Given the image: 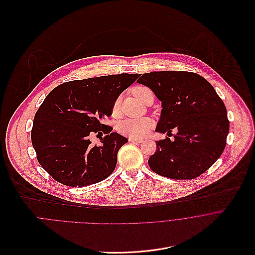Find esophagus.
Wrapping results in <instances>:
<instances>
[{"instance_id": "esophagus-1", "label": "esophagus", "mask_w": 255, "mask_h": 255, "mask_svg": "<svg viewBox=\"0 0 255 255\" xmlns=\"http://www.w3.org/2000/svg\"><path fill=\"white\" fill-rule=\"evenodd\" d=\"M128 140L131 141V142H137V143L143 142V139H141V138H132V137H129Z\"/></svg>"}]
</instances>
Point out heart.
Returning <instances> with one entry per match:
<instances>
[{
	"instance_id": "b5f03b06",
	"label": "heart",
	"mask_w": 255,
	"mask_h": 255,
	"mask_svg": "<svg viewBox=\"0 0 255 255\" xmlns=\"http://www.w3.org/2000/svg\"><path fill=\"white\" fill-rule=\"evenodd\" d=\"M148 93H151V90L146 87V86H136L133 89V94L134 96L141 101V103H144V99ZM120 105H121V100L120 98H117L116 101L114 103L113 106V116H117L120 110ZM152 123L151 119L149 118H140V119H126L122 121L118 125V131L126 136L132 137V138H139L145 136L149 130L152 128Z\"/></svg>"
}]
</instances>
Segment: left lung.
I'll return each instance as SVG.
<instances>
[{
    "label": "left lung",
    "mask_w": 255,
    "mask_h": 255,
    "mask_svg": "<svg viewBox=\"0 0 255 255\" xmlns=\"http://www.w3.org/2000/svg\"><path fill=\"white\" fill-rule=\"evenodd\" d=\"M137 83L149 87L162 101L156 131L168 135L156 142L148 166L158 175L191 180L205 173L222 155L229 132L227 111L214 87L188 71H154L139 74ZM173 134V133H172Z\"/></svg>",
    "instance_id": "1"
}]
</instances>
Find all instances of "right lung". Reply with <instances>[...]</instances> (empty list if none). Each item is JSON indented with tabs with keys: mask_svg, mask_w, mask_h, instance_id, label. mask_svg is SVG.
I'll return each mask as SVG.
<instances>
[{
	"mask_svg": "<svg viewBox=\"0 0 255 255\" xmlns=\"http://www.w3.org/2000/svg\"><path fill=\"white\" fill-rule=\"evenodd\" d=\"M139 74H113L62 83L38 109L31 140L41 167L55 181L83 187L107 179L128 138L104 124L119 95ZM101 134L100 146L89 139ZM105 136L103 138L102 134Z\"/></svg>",
	"mask_w": 255,
	"mask_h": 255,
	"instance_id": "add662e5",
	"label": "right lung"
}]
</instances>
